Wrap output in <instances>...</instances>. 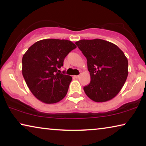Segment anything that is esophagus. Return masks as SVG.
<instances>
[{"mask_svg": "<svg viewBox=\"0 0 146 146\" xmlns=\"http://www.w3.org/2000/svg\"><path fill=\"white\" fill-rule=\"evenodd\" d=\"M73 77L76 78V79H78V78H79V75H75V76H73Z\"/></svg>", "mask_w": 146, "mask_h": 146, "instance_id": "obj_1", "label": "esophagus"}]
</instances>
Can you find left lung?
Listing matches in <instances>:
<instances>
[{"instance_id":"1","label":"left lung","mask_w":146,"mask_h":146,"mask_svg":"<svg viewBox=\"0 0 146 146\" xmlns=\"http://www.w3.org/2000/svg\"><path fill=\"white\" fill-rule=\"evenodd\" d=\"M75 44L87 60L91 82L84 87L92 100L103 102L112 99L124 86L128 75V61L116 45L101 39L81 40Z\"/></svg>"}]
</instances>
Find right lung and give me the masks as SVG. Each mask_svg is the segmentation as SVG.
I'll return each instance as SVG.
<instances>
[{
  "mask_svg": "<svg viewBox=\"0 0 146 146\" xmlns=\"http://www.w3.org/2000/svg\"><path fill=\"white\" fill-rule=\"evenodd\" d=\"M75 48V44L67 40L45 39L33 44L24 54L22 75L30 91L41 102L56 103L66 96L72 77L60 73L59 69Z\"/></svg>",
  "mask_w": 146,
  "mask_h": 146,
  "instance_id": "add662e5",
  "label": "right lung"
}]
</instances>
